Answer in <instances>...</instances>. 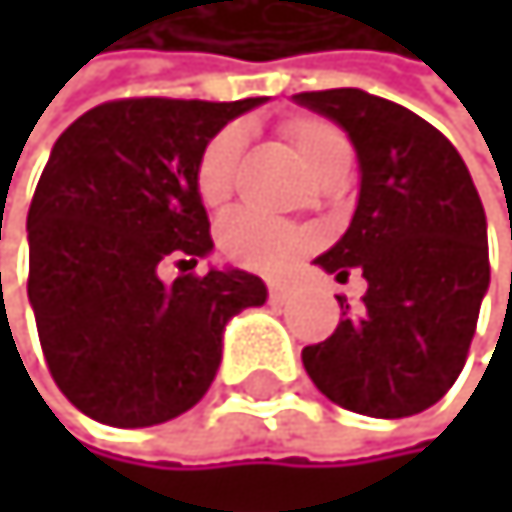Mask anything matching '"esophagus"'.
Returning <instances> with one entry per match:
<instances>
[{
	"instance_id": "obj_1",
	"label": "esophagus",
	"mask_w": 512,
	"mask_h": 512,
	"mask_svg": "<svg viewBox=\"0 0 512 512\" xmlns=\"http://www.w3.org/2000/svg\"><path fill=\"white\" fill-rule=\"evenodd\" d=\"M291 298V288L285 282H270V301L273 304H285Z\"/></svg>"
}]
</instances>
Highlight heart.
Listing matches in <instances>:
<instances>
[{"label": "heart", "mask_w": 512, "mask_h": 512, "mask_svg": "<svg viewBox=\"0 0 512 512\" xmlns=\"http://www.w3.org/2000/svg\"><path fill=\"white\" fill-rule=\"evenodd\" d=\"M282 131L316 178L328 165L350 156L347 134L328 119L291 116L282 122ZM242 150H245L242 125L221 128L202 147L199 162H196V193L208 208H218L230 199ZM310 242L313 236L304 227L273 221L267 214L248 211V208L233 211L221 224V248L227 258L251 270H264V273H279L288 264H294L310 248Z\"/></svg>", "instance_id": "heart-1"}]
</instances>
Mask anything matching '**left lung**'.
<instances>
[{"mask_svg":"<svg viewBox=\"0 0 512 512\" xmlns=\"http://www.w3.org/2000/svg\"><path fill=\"white\" fill-rule=\"evenodd\" d=\"M341 125L359 159L347 233L316 264L368 291L331 338L304 347L307 375L334 405L408 418L458 381L488 291V227L470 171L427 119L362 88L291 97Z\"/></svg>","mask_w":512,"mask_h":512,"instance_id":"obj_1","label":"left lung"}]
</instances>
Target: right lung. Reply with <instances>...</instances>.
Here are the masks:
<instances>
[{"label": "right lung", "instance_id": "right-lung-1", "mask_svg": "<svg viewBox=\"0 0 512 512\" xmlns=\"http://www.w3.org/2000/svg\"><path fill=\"white\" fill-rule=\"evenodd\" d=\"M267 97H128L79 116L51 147L30 214V307L48 371L82 415L153 427L211 387L227 322L267 301L236 267L159 279L211 254L196 193L202 147Z\"/></svg>", "mask_w": 512, "mask_h": 512}]
</instances>
